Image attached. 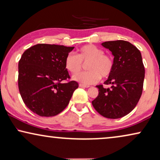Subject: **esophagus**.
I'll list each match as a JSON object with an SVG mask.
<instances>
[{
    "instance_id": "esophagus-1",
    "label": "esophagus",
    "mask_w": 160,
    "mask_h": 160,
    "mask_svg": "<svg viewBox=\"0 0 160 160\" xmlns=\"http://www.w3.org/2000/svg\"><path fill=\"white\" fill-rule=\"evenodd\" d=\"M79 86L82 87H85V88H88V87H89V85H86V84H79Z\"/></svg>"
}]
</instances>
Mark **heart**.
<instances>
[{"label": "heart", "instance_id": "b5f03b06", "mask_svg": "<svg viewBox=\"0 0 160 160\" xmlns=\"http://www.w3.org/2000/svg\"><path fill=\"white\" fill-rule=\"evenodd\" d=\"M89 71L76 74L73 77L75 81L85 84L98 82L101 76L107 78L112 74L114 68L113 57L104 54L103 50L93 44H87L78 49V55L69 53L65 59V66L71 73L76 74L82 71V62H87Z\"/></svg>", "mask_w": 160, "mask_h": 160}]
</instances>
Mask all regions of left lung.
I'll use <instances>...</instances> for the list:
<instances>
[{
	"label": "left lung",
	"mask_w": 160,
	"mask_h": 160,
	"mask_svg": "<svg viewBox=\"0 0 160 160\" xmlns=\"http://www.w3.org/2000/svg\"><path fill=\"white\" fill-rule=\"evenodd\" d=\"M114 56V68L105 84L96 86L99 94L92 104L102 117L119 119L131 112L139 101L143 92L145 69L141 52L126 41L102 43Z\"/></svg>",
	"instance_id": "obj_1"
}]
</instances>
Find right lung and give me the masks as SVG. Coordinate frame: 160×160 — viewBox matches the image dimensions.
I'll use <instances>...</instances> for the list:
<instances>
[{
    "label": "right lung",
    "instance_id": "right-lung-1",
    "mask_svg": "<svg viewBox=\"0 0 160 160\" xmlns=\"http://www.w3.org/2000/svg\"><path fill=\"white\" fill-rule=\"evenodd\" d=\"M73 49L38 43L25 50L19 61V93L26 106L40 117L62 112L78 87L77 82L68 80L65 66V59Z\"/></svg>",
    "mask_w": 160,
    "mask_h": 160
}]
</instances>
